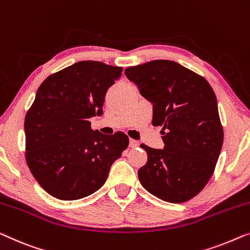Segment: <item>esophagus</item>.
Masks as SVG:
<instances>
[{
  "mask_svg": "<svg viewBox=\"0 0 250 250\" xmlns=\"http://www.w3.org/2000/svg\"><path fill=\"white\" fill-rule=\"evenodd\" d=\"M140 146V142L136 140H129V147H133V149H135V147Z\"/></svg>",
  "mask_w": 250,
  "mask_h": 250,
  "instance_id": "esophagus-1",
  "label": "esophagus"
}]
</instances>
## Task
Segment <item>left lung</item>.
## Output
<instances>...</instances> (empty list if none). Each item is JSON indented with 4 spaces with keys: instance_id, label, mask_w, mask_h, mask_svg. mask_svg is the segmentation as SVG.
<instances>
[{
    "instance_id": "left-lung-1",
    "label": "left lung",
    "mask_w": 250,
    "mask_h": 250,
    "mask_svg": "<svg viewBox=\"0 0 250 250\" xmlns=\"http://www.w3.org/2000/svg\"><path fill=\"white\" fill-rule=\"evenodd\" d=\"M153 106V126H162L164 149L146 144L140 183L154 196L183 203L203 189L223 144L215 93L203 77L173 61L155 60L125 70Z\"/></svg>"
}]
</instances>
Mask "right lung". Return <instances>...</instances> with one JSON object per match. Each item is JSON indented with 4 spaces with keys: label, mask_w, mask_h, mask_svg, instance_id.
<instances>
[{
    "label": "right lung",
    "mask_w": 250,
    "mask_h": 250,
    "mask_svg": "<svg viewBox=\"0 0 250 250\" xmlns=\"http://www.w3.org/2000/svg\"><path fill=\"white\" fill-rule=\"evenodd\" d=\"M122 67L81 61L42 83L24 119L26 160L39 185L63 201L86 197L106 182L111 165L128 146L117 132L93 131L89 119L103 115L107 90Z\"/></svg>",
    "instance_id": "add662e5"
}]
</instances>
